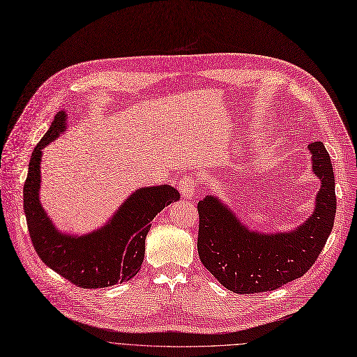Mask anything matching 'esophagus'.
Wrapping results in <instances>:
<instances>
[{
  "mask_svg": "<svg viewBox=\"0 0 357 357\" xmlns=\"http://www.w3.org/2000/svg\"><path fill=\"white\" fill-rule=\"evenodd\" d=\"M179 190H181V194L183 199H192L197 190H199V179L194 176H190V175L182 178L179 182Z\"/></svg>",
  "mask_w": 357,
  "mask_h": 357,
  "instance_id": "obj_1",
  "label": "esophagus"
}]
</instances>
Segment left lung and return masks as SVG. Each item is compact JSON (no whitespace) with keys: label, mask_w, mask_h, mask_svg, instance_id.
Wrapping results in <instances>:
<instances>
[{"label":"left lung","mask_w":357,"mask_h":357,"mask_svg":"<svg viewBox=\"0 0 357 357\" xmlns=\"http://www.w3.org/2000/svg\"><path fill=\"white\" fill-rule=\"evenodd\" d=\"M313 174L321 179L312 216L288 232L250 231L213 195L197 204L199 248L204 268L236 294L266 293L305 275L324 250L334 227L335 179L325 145L309 144Z\"/></svg>","instance_id":"1"}]
</instances>
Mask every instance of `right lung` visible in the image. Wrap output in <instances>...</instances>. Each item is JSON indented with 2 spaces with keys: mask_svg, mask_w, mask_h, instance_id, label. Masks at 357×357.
Returning a JSON list of instances; mask_svg holds the SVG:
<instances>
[{
  "mask_svg": "<svg viewBox=\"0 0 357 357\" xmlns=\"http://www.w3.org/2000/svg\"><path fill=\"white\" fill-rule=\"evenodd\" d=\"M66 119V112L54 116L29 162L23 208L33 248L48 268L81 288H105L129 281L141 269L151 220L178 202L179 192L169 185L139 188L102 228L81 236L60 232L39 203V188L43 149L64 132Z\"/></svg>",
  "mask_w": 357,
  "mask_h": 357,
  "instance_id": "add662e5",
  "label": "right lung"
}]
</instances>
